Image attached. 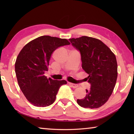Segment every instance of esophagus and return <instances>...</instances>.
<instances>
[{
	"label": "esophagus",
	"instance_id": "34e87169",
	"mask_svg": "<svg viewBox=\"0 0 134 134\" xmlns=\"http://www.w3.org/2000/svg\"><path fill=\"white\" fill-rule=\"evenodd\" d=\"M69 85L72 87V88H77L78 87V85H76V84H74V83H70L69 82Z\"/></svg>",
	"mask_w": 134,
	"mask_h": 134
}]
</instances>
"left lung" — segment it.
I'll return each mask as SVG.
<instances>
[{
	"mask_svg": "<svg viewBox=\"0 0 134 134\" xmlns=\"http://www.w3.org/2000/svg\"><path fill=\"white\" fill-rule=\"evenodd\" d=\"M72 46L80 52L82 68L89 74L91 87L83 99H77L85 108H98L109 99L116 85L118 65L114 53L107 45L96 38L82 36L70 38Z\"/></svg>",
	"mask_w": 134,
	"mask_h": 134,
	"instance_id": "8db88e82",
	"label": "left lung"
}]
</instances>
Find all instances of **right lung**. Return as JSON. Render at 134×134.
I'll return each instance as SVG.
<instances>
[{
  "instance_id": "right-lung-1",
  "label": "right lung",
  "mask_w": 134,
  "mask_h": 134,
  "mask_svg": "<svg viewBox=\"0 0 134 134\" xmlns=\"http://www.w3.org/2000/svg\"><path fill=\"white\" fill-rule=\"evenodd\" d=\"M70 44L67 39L48 35L32 40L18 54L15 69L18 85L26 99L37 107H46L53 104L61 86L67 81L47 79L52 54L61 46Z\"/></svg>"
}]
</instances>
